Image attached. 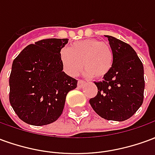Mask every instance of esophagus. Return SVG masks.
Here are the masks:
<instances>
[{"label": "esophagus", "mask_w": 155, "mask_h": 155, "mask_svg": "<svg viewBox=\"0 0 155 155\" xmlns=\"http://www.w3.org/2000/svg\"><path fill=\"white\" fill-rule=\"evenodd\" d=\"M84 83H85V82H84V81H82V80H79V81H78V83H77L78 87L82 88L83 86H84Z\"/></svg>", "instance_id": "34e87169"}]
</instances>
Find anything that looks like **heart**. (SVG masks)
I'll return each instance as SVG.
<instances>
[{
  "mask_svg": "<svg viewBox=\"0 0 155 155\" xmlns=\"http://www.w3.org/2000/svg\"><path fill=\"white\" fill-rule=\"evenodd\" d=\"M60 59L64 71L71 76L76 75L83 66L85 75L102 78L110 71L114 53L107 42L88 39L62 49Z\"/></svg>",
  "mask_w": 155,
  "mask_h": 155,
  "instance_id": "1",
  "label": "heart"
}]
</instances>
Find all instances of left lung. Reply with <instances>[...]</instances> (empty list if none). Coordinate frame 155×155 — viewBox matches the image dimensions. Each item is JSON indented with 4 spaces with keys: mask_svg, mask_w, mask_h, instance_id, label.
Returning <instances> with one entry per match:
<instances>
[{
    "mask_svg": "<svg viewBox=\"0 0 155 155\" xmlns=\"http://www.w3.org/2000/svg\"><path fill=\"white\" fill-rule=\"evenodd\" d=\"M106 37L114 53L113 64L103 81L94 82L98 93L90 104L105 120L124 121L143 104V66L130 45L110 35Z\"/></svg>",
    "mask_w": 155,
    "mask_h": 155,
    "instance_id": "obj_1",
    "label": "left lung"
}]
</instances>
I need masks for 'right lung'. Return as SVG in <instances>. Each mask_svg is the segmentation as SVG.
<instances>
[{
  "label": "right lung",
  "mask_w": 155,
  "mask_h": 155,
  "mask_svg": "<svg viewBox=\"0 0 155 155\" xmlns=\"http://www.w3.org/2000/svg\"><path fill=\"white\" fill-rule=\"evenodd\" d=\"M68 39H45L27 45L15 58L10 75L9 100L25 123L41 126L61 116L69 91L77 81L63 71L60 59Z\"/></svg>",
  "instance_id": "1"
}]
</instances>
